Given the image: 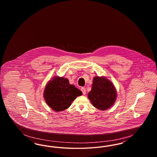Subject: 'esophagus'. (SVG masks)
Returning a JSON list of instances; mask_svg holds the SVG:
<instances>
[{"instance_id":"34e87169","label":"esophagus","mask_w":157,"mask_h":157,"mask_svg":"<svg viewBox=\"0 0 157 157\" xmlns=\"http://www.w3.org/2000/svg\"><path fill=\"white\" fill-rule=\"evenodd\" d=\"M81 91L82 92V94H83V95H85L86 94V89L85 88H83V87H82V88L81 89Z\"/></svg>"}]
</instances>
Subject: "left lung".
Masks as SVG:
<instances>
[{"instance_id": "8db88e82", "label": "left lung", "mask_w": 157, "mask_h": 157, "mask_svg": "<svg viewBox=\"0 0 157 157\" xmlns=\"http://www.w3.org/2000/svg\"><path fill=\"white\" fill-rule=\"evenodd\" d=\"M88 97L94 107L104 111L112 106L115 102L117 90L113 84L106 78L95 76Z\"/></svg>"}]
</instances>
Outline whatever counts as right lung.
<instances>
[{"mask_svg":"<svg viewBox=\"0 0 157 157\" xmlns=\"http://www.w3.org/2000/svg\"><path fill=\"white\" fill-rule=\"evenodd\" d=\"M82 94L80 90L69 84L67 79L59 76L48 82L44 92L46 104L56 112L68 108L76 98Z\"/></svg>","mask_w":157,"mask_h":157,"instance_id":"right-lung-1","label":"right lung"}]
</instances>
